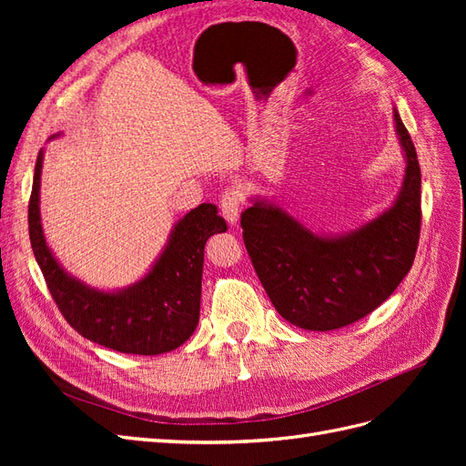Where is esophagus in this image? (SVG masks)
Returning a JSON list of instances; mask_svg holds the SVG:
<instances>
[{"label": "esophagus", "mask_w": 466, "mask_h": 466, "mask_svg": "<svg viewBox=\"0 0 466 466\" xmlns=\"http://www.w3.org/2000/svg\"><path fill=\"white\" fill-rule=\"evenodd\" d=\"M241 206H243V194L237 187H231V188L223 192V196H221V214L229 225L237 223Z\"/></svg>", "instance_id": "34e87169"}]
</instances>
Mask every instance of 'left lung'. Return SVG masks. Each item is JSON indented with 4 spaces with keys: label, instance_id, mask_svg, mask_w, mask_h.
Listing matches in <instances>:
<instances>
[{
    "label": "left lung",
    "instance_id": "8db88e82",
    "mask_svg": "<svg viewBox=\"0 0 466 466\" xmlns=\"http://www.w3.org/2000/svg\"><path fill=\"white\" fill-rule=\"evenodd\" d=\"M392 116L404 157L402 185L390 206L360 228L317 233L274 200L248 198L250 208L241 214L245 247L276 311L293 327L317 332L348 327L375 311L410 272L421 175L397 106Z\"/></svg>",
    "mask_w": 466,
    "mask_h": 466
}]
</instances>
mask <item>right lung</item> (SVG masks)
<instances>
[{
    "instance_id": "add662e5",
    "label": "right lung",
    "mask_w": 466,
    "mask_h": 466,
    "mask_svg": "<svg viewBox=\"0 0 466 466\" xmlns=\"http://www.w3.org/2000/svg\"><path fill=\"white\" fill-rule=\"evenodd\" d=\"M60 137V134L50 139ZM40 149L29 204V235L35 258L64 319L83 338L120 354L159 356L177 350L200 320L204 247L216 233L228 231L214 204H200L182 216L149 270L118 289L93 288L69 274L46 243L40 218Z\"/></svg>"
}]
</instances>
